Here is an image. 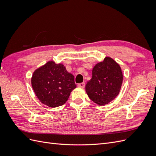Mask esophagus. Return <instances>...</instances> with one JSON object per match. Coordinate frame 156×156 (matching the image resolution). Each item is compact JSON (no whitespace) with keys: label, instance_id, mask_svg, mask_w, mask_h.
Segmentation results:
<instances>
[{"label":"esophagus","instance_id":"esophagus-1","mask_svg":"<svg viewBox=\"0 0 156 156\" xmlns=\"http://www.w3.org/2000/svg\"><path fill=\"white\" fill-rule=\"evenodd\" d=\"M77 86L79 87H81V88H84V86H85V83H84V82L83 83H79L77 84Z\"/></svg>","mask_w":156,"mask_h":156}]
</instances>
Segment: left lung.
I'll list each match as a JSON object with an SVG mask.
<instances>
[{
    "label": "left lung",
    "mask_w": 156,
    "mask_h": 156,
    "mask_svg": "<svg viewBox=\"0 0 156 156\" xmlns=\"http://www.w3.org/2000/svg\"><path fill=\"white\" fill-rule=\"evenodd\" d=\"M92 77L85 86L90 100L98 105H105L119 95L123 82L120 65L112 58L106 56L92 69Z\"/></svg>",
    "instance_id": "8db88e82"
}]
</instances>
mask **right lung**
I'll return each mask as SVG.
<instances>
[{"mask_svg":"<svg viewBox=\"0 0 156 156\" xmlns=\"http://www.w3.org/2000/svg\"><path fill=\"white\" fill-rule=\"evenodd\" d=\"M31 84L38 100L52 108L64 105L76 88L73 75L64 64L53 61H49L34 71Z\"/></svg>","mask_w":156,"mask_h":156,"instance_id":"1","label":"right lung"}]
</instances>
